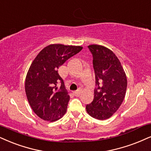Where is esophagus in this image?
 Returning <instances> with one entry per match:
<instances>
[{
  "label": "esophagus",
  "instance_id": "34e87169",
  "mask_svg": "<svg viewBox=\"0 0 151 151\" xmlns=\"http://www.w3.org/2000/svg\"><path fill=\"white\" fill-rule=\"evenodd\" d=\"M81 94V90H77V91H75V92H73V94L76 96H78Z\"/></svg>",
  "mask_w": 151,
  "mask_h": 151
}]
</instances>
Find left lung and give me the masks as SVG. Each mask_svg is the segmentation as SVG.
Here are the masks:
<instances>
[{"mask_svg":"<svg viewBox=\"0 0 151 151\" xmlns=\"http://www.w3.org/2000/svg\"><path fill=\"white\" fill-rule=\"evenodd\" d=\"M93 56L96 85L92 102L86 106L92 118L104 120L111 118L123 101L127 90V77L116 55L109 48L90 45Z\"/></svg>","mask_w":151,"mask_h":151,"instance_id":"obj_1","label":"left lung"}]
</instances>
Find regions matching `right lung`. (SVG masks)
I'll use <instances>...</instances> for the list:
<instances>
[{"label":"right lung","mask_w":151,"mask_h":151,"mask_svg":"<svg viewBox=\"0 0 151 151\" xmlns=\"http://www.w3.org/2000/svg\"><path fill=\"white\" fill-rule=\"evenodd\" d=\"M82 49L81 46L51 44L31 63L26 76L25 92L31 109L39 118L55 122L66 113L70 96L57 69ZM59 82L60 88L57 85Z\"/></svg>","instance_id":"right-lung-1"}]
</instances>
